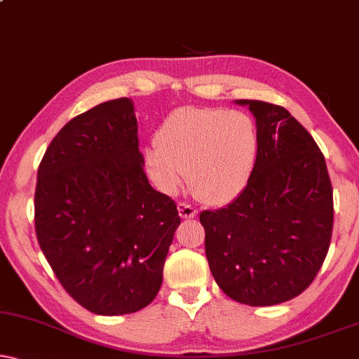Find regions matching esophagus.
<instances>
[{
    "label": "esophagus",
    "instance_id": "obj_1",
    "mask_svg": "<svg viewBox=\"0 0 359 359\" xmlns=\"http://www.w3.org/2000/svg\"><path fill=\"white\" fill-rule=\"evenodd\" d=\"M177 208H179V215L182 218H194V217H197V210H195L192 205L179 202V205H177Z\"/></svg>",
    "mask_w": 359,
    "mask_h": 359
}]
</instances>
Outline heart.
I'll return each instance as SVG.
<instances>
[{"label":"heart","mask_w":359,"mask_h":359,"mask_svg":"<svg viewBox=\"0 0 359 359\" xmlns=\"http://www.w3.org/2000/svg\"><path fill=\"white\" fill-rule=\"evenodd\" d=\"M259 136L250 114L219 107H182L167 114L144 151L147 174L174 194L187 170L195 197L219 205L238 197L255 172Z\"/></svg>","instance_id":"1"}]
</instances>
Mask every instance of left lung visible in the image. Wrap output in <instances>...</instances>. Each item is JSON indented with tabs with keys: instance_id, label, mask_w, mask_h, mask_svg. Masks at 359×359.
<instances>
[{
	"instance_id": "1",
	"label": "left lung",
	"mask_w": 359,
	"mask_h": 359,
	"mask_svg": "<svg viewBox=\"0 0 359 359\" xmlns=\"http://www.w3.org/2000/svg\"><path fill=\"white\" fill-rule=\"evenodd\" d=\"M256 118L259 151L245 190L219 210H203L205 252L218 287L251 307L297 297L327 257L333 190L325 157L287 109L236 100Z\"/></svg>"
}]
</instances>
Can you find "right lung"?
I'll return each mask as SVG.
<instances>
[{
	"label": "right lung",
	"instance_id": "1",
	"mask_svg": "<svg viewBox=\"0 0 359 359\" xmlns=\"http://www.w3.org/2000/svg\"><path fill=\"white\" fill-rule=\"evenodd\" d=\"M142 165L135 104L118 98L70 119L37 170V241L62 287L93 313L137 312L161 289L180 217Z\"/></svg>",
	"mask_w": 359,
	"mask_h": 359
}]
</instances>
